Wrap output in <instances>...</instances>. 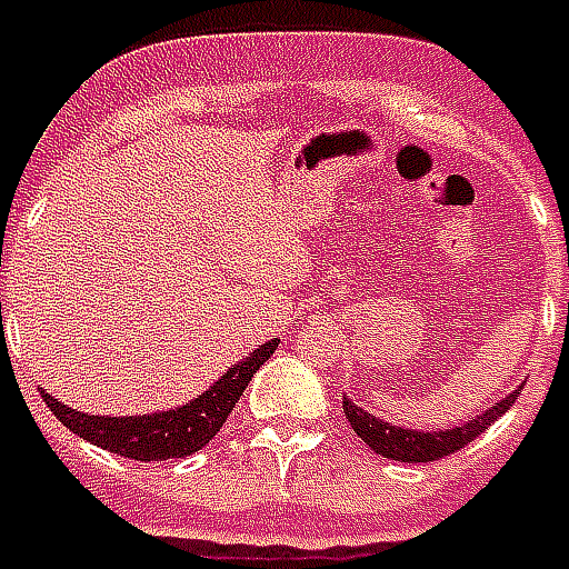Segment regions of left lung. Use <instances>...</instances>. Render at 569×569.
Listing matches in <instances>:
<instances>
[{"label":"left lung","mask_w":569,"mask_h":569,"mask_svg":"<svg viewBox=\"0 0 569 569\" xmlns=\"http://www.w3.org/2000/svg\"><path fill=\"white\" fill-rule=\"evenodd\" d=\"M521 386L516 391H509L503 401H498L495 407H488L486 413L477 416V419H467V425H458V428H443V431H413V428H401V425H391L380 416L361 410L359 403H352L349 398H343V413H347L352 431L365 440V443L382 458H391V461H407V465H419V461H437V458L452 456L458 449H465L470 440H477L488 425L495 422L498 416H503L519 398Z\"/></svg>","instance_id":"8db88e82"}]
</instances>
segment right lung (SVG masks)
<instances>
[{
	"instance_id": "obj_1",
	"label": "right lung",
	"mask_w": 569,
	"mask_h": 569,
	"mask_svg": "<svg viewBox=\"0 0 569 569\" xmlns=\"http://www.w3.org/2000/svg\"><path fill=\"white\" fill-rule=\"evenodd\" d=\"M280 340L273 338L252 349L250 356L238 361L234 368L222 373L204 395L196 401L162 410L150 416H87L81 410H71L69 403H60L41 391V398L69 431L83 437L87 443L102 446L113 456L134 458V461H168V458H187L208 446L222 422L229 419L234 403L241 401L243 389L250 386L252 373L271 359Z\"/></svg>"
}]
</instances>
